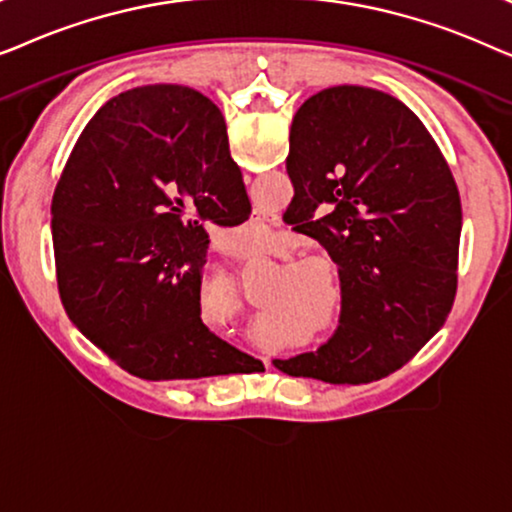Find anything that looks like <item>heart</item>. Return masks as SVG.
<instances>
[{"instance_id": "b5f03b06", "label": "heart", "mask_w": 512, "mask_h": 512, "mask_svg": "<svg viewBox=\"0 0 512 512\" xmlns=\"http://www.w3.org/2000/svg\"><path fill=\"white\" fill-rule=\"evenodd\" d=\"M293 275H296L298 289L305 293L303 300H305L307 314H310V319H317L319 310H321V293L312 291V289H321V286H326L328 291H335L338 275H335V270L326 263L296 265ZM335 328H338V314H328V319L324 324V333L331 335V333H335Z\"/></svg>"}]
</instances>
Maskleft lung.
I'll use <instances>...</instances> for the list:
<instances>
[{
	"mask_svg": "<svg viewBox=\"0 0 512 512\" xmlns=\"http://www.w3.org/2000/svg\"><path fill=\"white\" fill-rule=\"evenodd\" d=\"M284 219L338 265L340 319L317 352L275 359L293 377L382 380L445 324L457 293L461 202L422 121L382 90L335 86L300 104Z\"/></svg>",
	"mask_w": 512,
	"mask_h": 512,
	"instance_id": "obj_1",
	"label": "left lung"
}]
</instances>
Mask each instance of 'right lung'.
Returning a JSON list of instances; mask_svg holds the SVG:
<instances>
[{
    "instance_id": "obj_1",
    "label": "right lung",
    "mask_w": 512,
    "mask_h": 512,
    "mask_svg": "<svg viewBox=\"0 0 512 512\" xmlns=\"http://www.w3.org/2000/svg\"><path fill=\"white\" fill-rule=\"evenodd\" d=\"M251 202L216 104L186 86L111 97L74 144L53 195L62 305L111 361L144 380L242 373L249 354L200 317L207 223Z\"/></svg>"
}]
</instances>
